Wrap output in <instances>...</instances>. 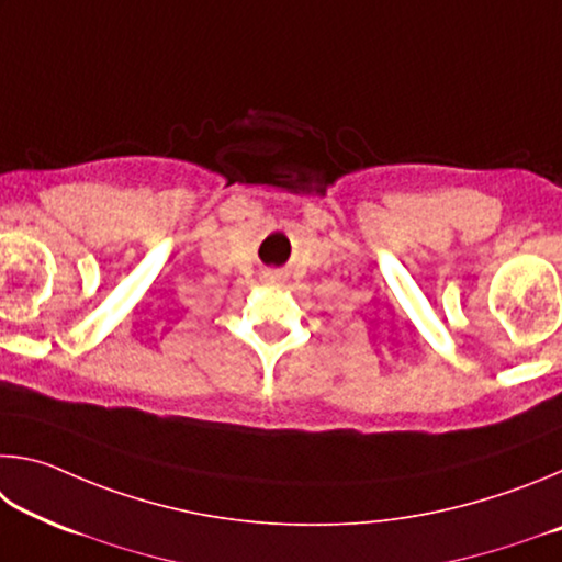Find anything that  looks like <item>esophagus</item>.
<instances>
[{"label":"esophagus","instance_id":"esophagus-1","mask_svg":"<svg viewBox=\"0 0 562 562\" xmlns=\"http://www.w3.org/2000/svg\"><path fill=\"white\" fill-rule=\"evenodd\" d=\"M265 280H268V282H282V272L280 270H268V272H265Z\"/></svg>","mask_w":562,"mask_h":562}]
</instances>
